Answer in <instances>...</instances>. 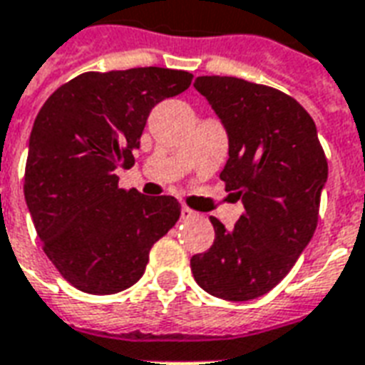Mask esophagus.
Returning a JSON list of instances; mask_svg holds the SVG:
<instances>
[{"label": "esophagus", "instance_id": "esophagus-1", "mask_svg": "<svg viewBox=\"0 0 365 365\" xmlns=\"http://www.w3.org/2000/svg\"><path fill=\"white\" fill-rule=\"evenodd\" d=\"M182 218H183V220L195 218V210H191L190 207H182Z\"/></svg>", "mask_w": 365, "mask_h": 365}]
</instances>
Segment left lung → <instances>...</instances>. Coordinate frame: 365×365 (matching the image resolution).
Returning <instances> with one entry per match:
<instances>
[{"label":"left lung","mask_w":365,"mask_h":365,"mask_svg":"<svg viewBox=\"0 0 365 365\" xmlns=\"http://www.w3.org/2000/svg\"><path fill=\"white\" fill-rule=\"evenodd\" d=\"M228 135L220 172L244 215L226 230L218 218L215 242L191 257L205 292L230 302L263 296L284 279L317 228L327 158L312 115L271 86L237 77H197Z\"/></svg>","instance_id":"left-lung-1"}]
</instances>
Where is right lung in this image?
Here are the masks:
<instances>
[{"label": "right lung", "instance_id": "add662e5", "mask_svg": "<svg viewBox=\"0 0 365 365\" xmlns=\"http://www.w3.org/2000/svg\"><path fill=\"white\" fill-rule=\"evenodd\" d=\"M193 75L164 67L88 71L46 100L32 125L24 199L44 253L86 294H115L147 269L148 251L178 222L174 197L121 190L150 110Z\"/></svg>", "mask_w": 365, "mask_h": 365}]
</instances>
